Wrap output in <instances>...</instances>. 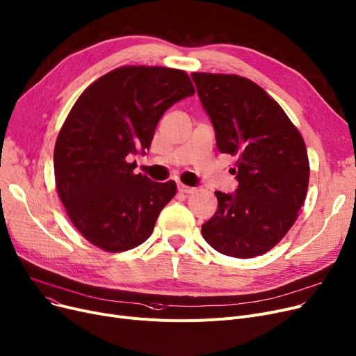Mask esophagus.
Masks as SVG:
<instances>
[{
  "label": "esophagus",
  "mask_w": 356,
  "mask_h": 356,
  "mask_svg": "<svg viewBox=\"0 0 356 356\" xmlns=\"http://www.w3.org/2000/svg\"><path fill=\"white\" fill-rule=\"evenodd\" d=\"M177 191L180 193H193L195 188H191V186H186L183 183H177Z\"/></svg>",
  "instance_id": "esophagus-1"
}]
</instances>
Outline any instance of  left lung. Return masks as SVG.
<instances>
[{"label":"left lung","instance_id":"obj_1","mask_svg":"<svg viewBox=\"0 0 356 356\" xmlns=\"http://www.w3.org/2000/svg\"><path fill=\"white\" fill-rule=\"evenodd\" d=\"M220 153L236 159L238 189L215 192L218 211L202 235L218 252L235 258L263 255L293 227L309 186L302 134L283 108L252 81L238 74L192 73Z\"/></svg>","mask_w":356,"mask_h":356}]
</instances>
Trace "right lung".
<instances>
[{
    "label": "right lung",
    "mask_w": 356,
    "mask_h": 356,
    "mask_svg": "<svg viewBox=\"0 0 356 356\" xmlns=\"http://www.w3.org/2000/svg\"><path fill=\"white\" fill-rule=\"evenodd\" d=\"M193 93L183 70L122 66L74 102L56 140L54 179L70 222L90 244L121 252L152 235L177 186L136 175L129 159L145 154L164 112Z\"/></svg>",
    "instance_id": "obj_1"
}]
</instances>
